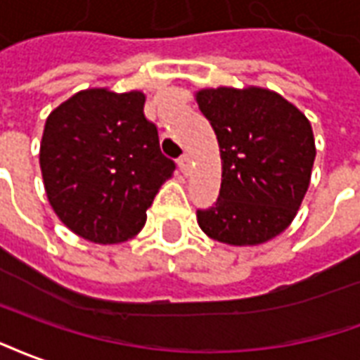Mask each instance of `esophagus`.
Here are the masks:
<instances>
[{"instance_id": "esophagus-1", "label": "esophagus", "mask_w": 360, "mask_h": 360, "mask_svg": "<svg viewBox=\"0 0 360 360\" xmlns=\"http://www.w3.org/2000/svg\"><path fill=\"white\" fill-rule=\"evenodd\" d=\"M178 167L182 170L184 174H190L191 170V157L190 155H182L180 159H178Z\"/></svg>"}]
</instances>
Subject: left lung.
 Instances as JSON below:
<instances>
[{
    "label": "left lung",
    "mask_w": 360,
    "mask_h": 360,
    "mask_svg": "<svg viewBox=\"0 0 360 360\" xmlns=\"http://www.w3.org/2000/svg\"><path fill=\"white\" fill-rule=\"evenodd\" d=\"M199 111L217 134L222 182L217 203L198 211L211 240L251 248L290 226L313 174V126L297 107L261 86L203 88Z\"/></svg>",
    "instance_id": "obj_1"
}]
</instances>
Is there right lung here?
I'll use <instances>...</instances> for the list:
<instances>
[{
  "label": "right lung",
  "instance_id": "1",
  "mask_svg": "<svg viewBox=\"0 0 360 360\" xmlns=\"http://www.w3.org/2000/svg\"><path fill=\"white\" fill-rule=\"evenodd\" d=\"M146 94L88 88L49 112L40 169L49 205L72 234L99 245L132 240L174 172L143 117Z\"/></svg>",
  "mask_w": 360,
  "mask_h": 360
}]
</instances>
